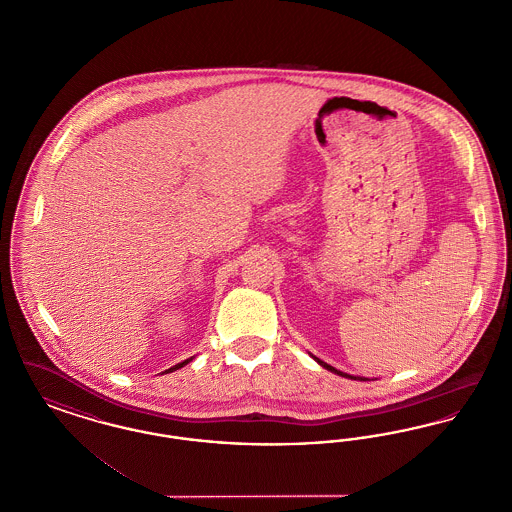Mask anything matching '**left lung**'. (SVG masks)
<instances>
[{"instance_id":"1","label":"left lung","mask_w":512,"mask_h":512,"mask_svg":"<svg viewBox=\"0 0 512 512\" xmlns=\"http://www.w3.org/2000/svg\"><path fill=\"white\" fill-rule=\"evenodd\" d=\"M315 361H317L318 365L322 366V368H326V370H330V372H334V374H338V376H343V378H349V380H359V382H370V378H365V376H351V374H347V372H341L338 368H334V366L328 365V363H324V361H320L318 357L315 355H311Z\"/></svg>"}]
</instances>
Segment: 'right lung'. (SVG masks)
Listing matches in <instances>:
<instances>
[{"instance_id": "1", "label": "right lung", "mask_w": 512, "mask_h": 512, "mask_svg": "<svg viewBox=\"0 0 512 512\" xmlns=\"http://www.w3.org/2000/svg\"><path fill=\"white\" fill-rule=\"evenodd\" d=\"M192 359H194V357H190V359H186V361H182V363H178V365L171 366V368H169V370H165V372H167V374H169V372H174V370H178V368L188 365Z\"/></svg>"}]
</instances>
